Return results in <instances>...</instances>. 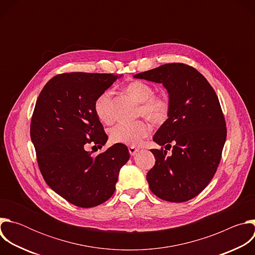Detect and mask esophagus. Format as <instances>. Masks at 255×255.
<instances>
[{
	"label": "esophagus",
	"instance_id": "esophagus-1",
	"mask_svg": "<svg viewBox=\"0 0 255 255\" xmlns=\"http://www.w3.org/2000/svg\"><path fill=\"white\" fill-rule=\"evenodd\" d=\"M138 151H139V149H138V148H136L135 146H130V147H129V153H130L132 156L136 155Z\"/></svg>",
	"mask_w": 255,
	"mask_h": 255
}]
</instances>
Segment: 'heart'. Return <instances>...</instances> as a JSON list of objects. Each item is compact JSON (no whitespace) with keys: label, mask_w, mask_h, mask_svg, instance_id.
I'll return each instance as SVG.
<instances>
[{"label":"heart","mask_w":255,"mask_h":255,"mask_svg":"<svg viewBox=\"0 0 255 255\" xmlns=\"http://www.w3.org/2000/svg\"><path fill=\"white\" fill-rule=\"evenodd\" d=\"M127 93L138 103H141L140 114L152 121H162L167 117L169 104L164 97L154 96L153 89L146 83L135 81L126 87ZM112 90L103 91L94 102V110L98 118L104 123L112 121ZM150 132L149 124L139 120L131 123H119L110 131V138L114 143L137 145Z\"/></svg>","instance_id":"1"}]
</instances>
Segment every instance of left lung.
<instances>
[{
	"instance_id": "8db88e82",
	"label": "left lung",
	"mask_w": 255,
	"mask_h": 255,
	"mask_svg": "<svg viewBox=\"0 0 255 255\" xmlns=\"http://www.w3.org/2000/svg\"><path fill=\"white\" fill-rule=\"evenodd\" d=\"M134 78L162 84L169 99L168 118L153 136L165 150H150L156 161L146 175L149 188L164 201H189L209 185L220 163L227 129L219 99L206 78L184 63H166Z\"/></svg>"
}]
</instances>
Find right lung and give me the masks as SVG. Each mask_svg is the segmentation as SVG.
I'll return each instance as SVG.
<instances>
[{
    "instance_id": "1",
    "label": "right lung",
    "mask_w": 255,
    "mask_h": 255,
    "mask_svg": "<svg viewBox=\"0 0 255 255\" xmlns=\"http://www.w3.org/2000/svg\"><path fill=\"white\" fill-rule=\"evenodd\" d=\"M121 77L57 75L36 101L30 135L39 169L56 194L81 208L101 205L112 197L120 168L130 157L126 145L120 143L96 156L86 150L90 144L101 148L108 140L94 102Z\"/></svg>"
}]
</instances>
